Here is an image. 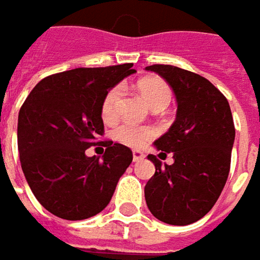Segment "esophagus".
<instances>
[{
	"label": "esophagus",
	"mask_w": 260,
	"mask_h": 260,
	"mask_svg": "<svg viewBox=\"0 0 260 260\" xmlns=\"http://www.w3.org/2000/svg\"><path fill=\"white\" fill-rule=\"evenodd\" d=\"M144 154L141 152V151H138V149H135V151H132V158H134V162H138V161H141V159H144Z\"/></svg>",
	"instance_id": "esophagus-1"
}]
</instances>
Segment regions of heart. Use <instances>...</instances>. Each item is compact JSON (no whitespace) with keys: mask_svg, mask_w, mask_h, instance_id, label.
<instances>
[{"mask_svg":"<svg viewBox=\"0 0 260 260\" xmlns=\"http://www.w3.org/2000/svg\"><path fill=\"white\" fill-rule=\"evenodd\" d=\"M122 90H123V87L118 85L112 87L105 96L102 103V118L106 122H111L116 118ZM138 90L149 108L161 102L168 103L170 96H171L170 87L167 86L164 80H161L158 77H145V79L139 80ZM154 134H155L154 129L149 126H135V125H121L113 131L115 139L128 147L144 145L148 139L154 137Z\"/></svg>","mask_w":260,"mask_h":260,"instance_id":"obj_1","label":"heart"}]
</instances>
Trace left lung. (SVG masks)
Segmentation results:
<instances>
[{
	"label": "left lung",
	"mask_w": 260,
	"mask_h": 260,
	"mask_svg": "<svg viewBox=\"0 0 260 260\" xmlns=\"http://www.w3.org/2000/svg\"><path fill=\"white\" fill-rule=\"evenodd\" d=\"M177 101L174 123L154 142L159 155L173 152L167 166L155 155V174L145 185V202L154 217L185 226L204 217L216 204L230 170L235 125L228 99L206 77L170 64H154Z\"/></svg>",
	"instance_id": "obj_1"
}]
</instances>
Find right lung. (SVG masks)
I'll return each instance as SVG.
<instances>
[{
    "label": "right lung",
    "instance_id": "obj_1",
    "mask_svg": "<svg viewBox=\"0 0 260 260\" xmlns=\"http://www.w3.org/2000/svg\"><path fill=\"white\" fill-rule=\"evenodd\" d=\"M132 63L79 68L43 79L18 113V152L32 194L51 214L64 220L89 219L109 204L116 184L132 162V151L103 134L106 93L135 73ZM101 143L103 159L85 149Z\"/></svg>",
    "mask_w": 260,
    "mask_h": 260
}]
</instances>
